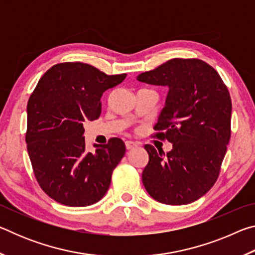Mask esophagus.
<instances>
[{"label":"esophagus","mask_w":255,"mask_h":255,"mask_svg":"<svg viewBox=\"0 0 255 255\" xmlns=\"http://www.w3.org/2000/svg\"><path fill=\"white\" fill-rule=\"evenodd\" d=\"M137 146H138V144L135 143V141H131V140H127L126 141V148L127 149H132V148L137 147Z\"/></svg>","instance_id":"34e87169"}]
</instances>
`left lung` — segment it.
Wrapping results in <instances>:
<instances>
[{"label":"left lung","mask_w":255,"mask_h":255,"mask_svg":"<svg viewBox=\"0 0 255 255\" xmlns=\"http://www.w3.org/2000/svg\"><path fill=\"white\" fill-rule=\"evenodd\" d=\"M137 80L169 88L154 129L172 149L164 154L144 146L149 156L141 174L144 187L162 204H191L219 175L231 138L230 92L218 73L197 58L170 59Z\"/></svg>","instance_id":"left-lung-1"}]
</instances>
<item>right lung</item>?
<instances>
[{
  "label": "right lung",
  "mask_w": 255,
  "mask_h": 255,
  "mask_svg": "<svg viewBox=\"0 0 255 255\" xmlns=\"http://www.w3.org/2000/svg\"><path fill=\"white\" fill-rule=\"evenodd\" d=\"M126 79L107 75L89 64L60 63L50 67L27 106L28 154L33 173L46 195L71 207L90 206L109 189L112 171L126 146L120 138L85 149V120L98 119L101 97Z\"/></svg>",
  "instance_id": "obj_1"
}]
</instances>
